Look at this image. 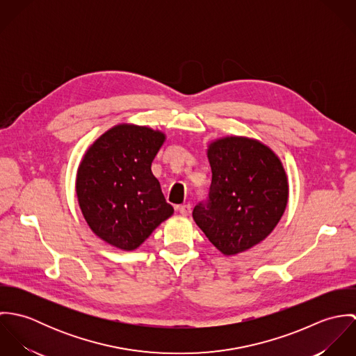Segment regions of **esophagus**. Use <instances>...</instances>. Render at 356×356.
Segmentation results:
<instances>
[{
	"label": "esophagus",
	"instance_id": "1",
	"mask_svg": "<svg viewBox=\"0 0 356 356\" xmlns=\"http://www.w3.org/2000/svg\"><path fill=\"white\" fill-rule=\"evenodd\" d=\"M177 209H178V212H179L181 215H184V216L189 215V213H191V211H192L189 204H182V205H178V207H177Z\"/></svg>",
	"mask_w": 356,
	"mask_h": 356
}]
</instances>
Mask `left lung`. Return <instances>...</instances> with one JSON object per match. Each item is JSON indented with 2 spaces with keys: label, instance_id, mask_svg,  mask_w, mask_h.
Returning a JSON list of instances; mask_svg holds the SVG:
<instances>
[{
  "label": "left lung",
  "instance_id": "1",
  "mask_svg": "<svg viewBox=\"0 0 356 356\" xmlns=\"http://www.w3.org/2000/svg\"><path fill=\"white\" fill-rule=\"evenodd\" d=\"M207 157L209 199L195 207L193 219L222 254L245 252L270 236L286 209L284 164L268 145L244 136L208 143Z\"/></svg>",
  "mask_w": 356,
  "mask_h": 356
}]
</instances>
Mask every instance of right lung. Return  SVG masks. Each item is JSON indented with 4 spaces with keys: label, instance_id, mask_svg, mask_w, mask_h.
I'll return each instance as SVG.
<instances>
[{
    "label": "right lung",
    "instance_id": "right-lung-1",
    "mask_svg": "<svg viewBox=\"0 0 356 356\" xmlns=\"http://www.w3.org/2000/svg\"><path fill=\"white\" fill-rule=\"evenodd\" d=\"M165 138L148 126L119 123L83 154L75 179L78 204L106 244L134 251L174 213L151 170Z\"/></svg>",
    "mask_w": 356,
    "mask_h": 356
}]
</instances>
